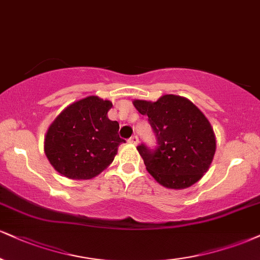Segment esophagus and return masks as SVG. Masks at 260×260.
I'll use <instances>...</instances> for the list:
<instances>
[{
  "instance_id": "esophagus-1",
  "label": "esophagus",
  "mask_w": 260,
  "mask_h": 260,
  "mask_svg": "<svg viewBox=\"0 0 260 260\" xmlns=\"http://www.w3.org/2000/svg\"><path fill=\"white\" fill-rule=\"evenodd\" d=\"M138 142H139L138 136H132L129 139H128V143L133 144V145H137V144H138Z\"/></svg>"
}]
</instances>
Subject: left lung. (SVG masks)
I'll list each match as a JSON object with an SVG mask.
<instances>
[{"instance_id":"8db88e82","label":"left lung","mask_w":260,"mask_h":260,"mask_svg":"<svg viewBox=\"0 0 260 260\" xmlns=\"http://www.w3.org/2000/svg\"><path fill=\"white\" fill-rule=\"evenodd\" d=\"M133 104L149 117L157 142L155 149L145 144L137 148L149 173L168 189H185L201 179L213 160L215 136L198 106L173 94Z\"/></svg>"}]
</instances>
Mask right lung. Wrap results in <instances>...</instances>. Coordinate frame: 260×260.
I'll return each instance as SVG.
<instances>
[{"label":"right lung","mask_w":260,"mask_h":260,"mask_svg":"<svg viewBox=\"0 0 260 260\" xmlns=\"http://www.w3.org/2000/svg\"><path fill=\"white\" fill-rule=\"evenodd\" d=\"M112 103L89 95L69 105L53 121L45 152L59 173L70 179H90L114 161L124 140L117 121L108 117Z\"/></svg>","instance_id":"right-lung-1"}]
</instances>
